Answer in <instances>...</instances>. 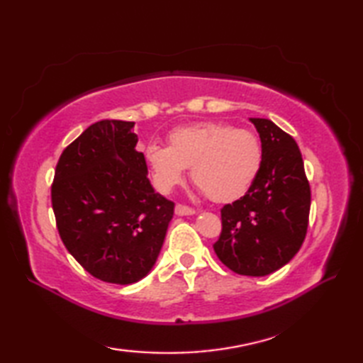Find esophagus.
I'll return each mask as SVG.
<instances>
[{"instance_id":"esophagus-1","label":"esophagus","mask_w":363,"mask_h":363,"mask_svg":"<svg viewBox=\"0 0 363 363\" xmlns=\"http://www.w3.org/2000/svg\"><path fill=\"white\" fill-rule=\"evenodd\" d=\"M174 211L177 215H194L196 211L194 209V207L190 206H186V204H176Z\"/></svg>"}]
</instances>
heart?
<instances>
[{"label": "heart", "mask_w": 363, "mask_h": 363, "mask_svg": "<svg viewBox=\"0 0 363 363\" xmlns=\"http://www.w3.org/2000/svg\"><path fill=\"white\" fill-rule=\"evenodd\" d=\"M145 160L160 191L173 190L186 176L213 203H230L248 194L264 162L260 138L251 129L228 123H199L168 134V146H145Z\"/></svg>", "instance_id": "obj_1"}]
</instances>
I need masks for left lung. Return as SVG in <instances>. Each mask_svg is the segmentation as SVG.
<instances>
[{
	"instance_id": "left-lung-1",
	"label": "left lung",
	"mask_w": 363,
	"mask_h": 363,
	"mask_svg": "<svg viewBox=\"0 0 363 363\" xmlns=\"http://www.w3.org/2000/svg\"><path fill=\"white\" fill-rule=\"evenodd\" d=\"M264 162L248 194L221 209L213 251L229 269L267 276L293 259L303 245L311 212V186L298 143L272 120L251 118Z\"/></svg>"
}]
</instances>
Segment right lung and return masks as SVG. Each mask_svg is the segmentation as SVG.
Returning <instances> with one entry per match:
<instances>
[{
  "mask_svg": "<svg viewBox=\"0 0 363 363\" xmlns=\"http://www.w3.org/2000/svg\"><path fill=\"white\" fill-rule=\"evenodd\" d=\"M134 121L101 120L60 154L51 184L68 252L99 281L133 284L150 273L174 203L154 191Z\"/></svg>",
  "mask_w": 363,
  "mask_h": 363,
  "instance_id": "1",
  "label": "right lung"
}]
</instances>
